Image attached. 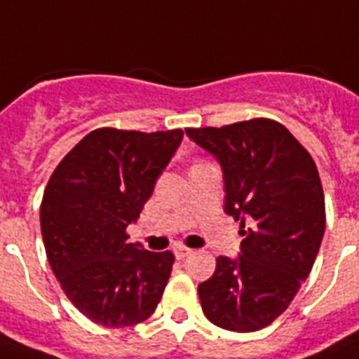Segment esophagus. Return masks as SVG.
<instances>
[{
	"mask_svg": "<svg viewBox=\"0 0 359 359\" xmlns=\"http://www.w3.org/2000/svg\"><path fill=\"white\" fill-rule=\"evenodd\" d=\"M192 253V250H189V248H185V245H176L174 248V255H176V259H185V257H189V255Z\"/></svg>",
	"mask_w": 359,
	"mask_h": 359,
	"instance_id": "obj_1",
	"label": "esophagus"
}]
</instances>
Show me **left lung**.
<instances>
[{
    "label": "left lung",
    "instance_id": "left-lung-1",
    "mask_svg": "<svg viewBox=\"0 0 359 359\" xmlns=\"http://www.w3.org/2000/svg\"><path fill=\"white\" fill-rule=\"evenodd\" d=\"M220 163L224 211L240 222V253L218 257L198 284L205 318L233 332L268 327L310 275L325 235V196L312 156L283 124L251 119L187 128Z\"/></svg>",
    "mask_w": 359,
    "mask_h": 359
}]
</instances>
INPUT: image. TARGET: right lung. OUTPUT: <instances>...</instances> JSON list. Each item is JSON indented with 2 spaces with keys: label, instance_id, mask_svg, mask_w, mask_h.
<instances>
[{
  "label": "right lung",
  "instance_id": "1",
  "mask_svg": "<svg viewBox=\"0 0 359 359\" xmlns=\"http://www.w3.org/2000/svg\"><path fill=\"white\" fill-rule=\"evenodd\" d=\"M182 139L183 130H93L47 183L40 207L47 260L67 299L102 327L144 321L165 292L174 255L132 244L126 227L139 218Z\"/></svg>",
  "mask_w": 359,
  "mask_h": 359
}]
</instances>
